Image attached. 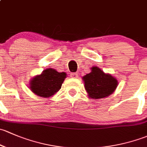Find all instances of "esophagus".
Here are the masks:
<instances>
[{
  "instance_id": "34e87169",
  "label": "esophagus",
  "mask_w": 147,
  "mask_h": 147,
  "mask_svg": "<svg viewBox=\"0 0 147 147\" xmlns=\"http://www.w3.org/2000/svg\"><path fill=\"white\" fill-rule=\"evenodd\" d=\"M70 76L71 78H78V73H71Z\"/></svg>"
}]
</instances>
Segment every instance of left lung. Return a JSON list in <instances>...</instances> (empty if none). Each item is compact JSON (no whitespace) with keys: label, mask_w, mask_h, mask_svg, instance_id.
I'll list each match as a JSON object with an SVG mask.
<instances>
[{"label":"left lung","mask_w":147,"mask_h":147,"mask_svg":"<svg viewBox=\"0 0 147 147\" xmlns=\"http://www.w3.org/2000/svg\"><path fill=\"white\" fill-rule=\"evenodd\" d=\"M90 69V73L82 78L89 98L98 100L110 96L117 87V78L111 74H105L98 66H93Z\"/></svg>","instance_id":"1"}]
</instances>
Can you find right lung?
Wrapping results in <instances>:
<instances>
[{"label":"right lung","instance_id":"obj_1","mask_svg":"<svg viewBox=\"0 0 147 147\" xmlns=\"http://www.w3.org/2000/svg\"><path fill=\"white\" fill-rule=\"evenodd\" d=\"M66 78L65 72L59 73L55 69L48 68L40 75L33 77L30 81V89L33 93L42 98H50L61 89Z\"/></svg>","mask_w":147,"mask_h":147}]
</instances>
